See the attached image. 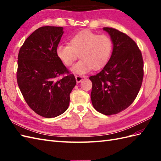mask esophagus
Instances as JSON below:
<instances>
[{
	"label": "esophagus",
	"mask_w": 161,
	"mask_h": 161,
	"mask_svg": "<svg viewBox=\"0 0 161 161\" xmlns=\"http://www.w3.org/2000/svg\"><path fill=\"white\" fill-rule=\"evenodd\" d=\"M86 77L85 76H81V75H75V80L77 81V83H80V81L84 80V79H86Z\"/></svg>",
	"instance_id": "obj_1"
}]
</instances>
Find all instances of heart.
<instances>
[{
    "instance_id": "1",
    "label": "heart",
    "mask_w": 161,
    "mask_h": 161,
    "mask_svg": "<svg viewBox=\"0 0 161 161\" xmlns=\"http://www.w3.org/2000/svg\"><path fill=\"white\" fill-rule=\"evenodd\" d=\"M113 51V42L108 36L97 35L84 30L69 39V45H59L56 48L57 57L67 66L81 59L71 68L77 74H85L91 70L101 69L108 62Z\"/></svg>"
}]
</instances>
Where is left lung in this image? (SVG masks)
<instances>
[{"label": "left lung", "mask_w": 161, "mask_h": 161, "mask_svg": "<svg viewBox=\"0 0 161 161\" xmlns=\"http://www.w3.org/2000/svg\"><path fill=\"white\" fill-rule=\"evenodd\" d=\"M113 42L111 57L92 81L91 99L96 111L106 115L117 114L134 101L143 79V60L137 44L125 33L103 28Z\"/></svg>", "instance_id": "obj_1"}]
</instances>
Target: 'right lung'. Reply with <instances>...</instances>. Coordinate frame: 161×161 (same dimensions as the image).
I'll return each mask as SVG.
<instances>
[{"instance_id":"1","label":"right lung","mask_w":161,"mask_h":161,"mask_svg":"<svg viewBox=\"0 0 161 161\" xmlns=\"http://www.w3.org/2000/svg\"><path fill=\"white\" fill-rule=\"evenodd\" d=\"M62 27L44 26L32 33L20 47L17 82L27 104L44 118L57 117L67 110L76 80L56 54ZM67 75L61 80L56 77Z\"/></svg>"}]
</instances>
